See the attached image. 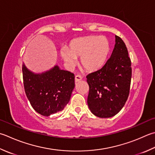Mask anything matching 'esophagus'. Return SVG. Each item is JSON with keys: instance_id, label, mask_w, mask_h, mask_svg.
Masks as SVG:
<instances>
[{"instance_id": "34e87169", "label": "esophagus", "mask_w": 155, "mask_h": 155, "mask_svg": "<svg viewBox=\"0 0 155 155\" xmlns=\"http://www.w3.org/2000/svg\"><path fill=\"white\" fill-rule=\"evenodd\" d=\"M82 80V77L81 75H76L75 76V78H74V81H75V82L76 83H77V82H79V81H81Z\"/></svg>"}]
</instances>
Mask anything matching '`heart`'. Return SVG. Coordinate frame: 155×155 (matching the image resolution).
I'll use <instances>...</instances> for the list:
<instances>
[{
  "mask_svg": "<svg viewBox=\"0 0 155 155\" xmlns=\"http://www.w3.org/2000/svg\"><path fill=\"white\" fill-rule=\"evenodd\" d=\"M110 51V43L105 36L89 35L74 39L69 44V49L64 48L61 56L70 66L77 63L81 57V64L88 71H94L104 65Z\"/></svg>",
  "mask_w": 155,
  "mask_h": 155,
  "instance_id": "b5f03b06",
  "label": "heart"
}]
</instances>
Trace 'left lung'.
<instances>
[{
	"label": "left lung",
	"instance_id": "8db88e82",
	"mask_svg": "<svg viewBox=\"0 0 155 155\" xmlns=\"http://www.w3.org/2000/svg\"><path fill=\"white\" fill-rule=\"evenodd\" d=\"M132 78L131 60L122 39L116 35L111 57L101 68L87 76L89 87L87 104L99 117L116 115L125 105Z\"/></svg>",
	"mask_w": 155,
	"mask_h": 155
}]
</instances>
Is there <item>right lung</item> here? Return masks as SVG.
Returning a JSON list of instances; mask_svg holds the SVG:
<instances>
[{
    "mask_svg": "<svg viewBox=\"0 0 155 155\" xmlns=\"http://www.w3.org/2000/svg\"><path fill=\"white\" fill-rule=\"evenodd\" d=\"M24 89L30 104L44 116L63 110L74 87L73 73L57 66L40 74H35L22 66Z\"/></svg>",
    "mask_w": 155,
    "mask_h": 155,
    "instance_id": "1",
    "label": "right lung"
}]
</instances>
